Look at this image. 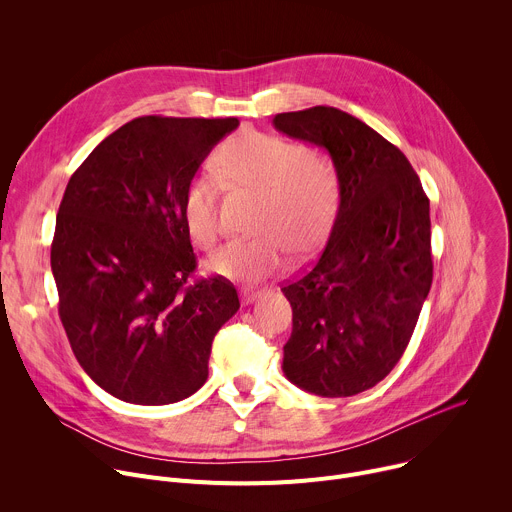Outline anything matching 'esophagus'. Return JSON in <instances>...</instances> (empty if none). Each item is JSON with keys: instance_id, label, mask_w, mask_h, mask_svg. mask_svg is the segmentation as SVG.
<instances>
[{"instance_id": "obj_1", "label": "esophagus", "mask_w": 512, "mask_h": 512, "mask_svg": "<svg viewBox=\"0 0 512 512\" xmlns=\"http://www.w3.org/2000/svg\"><path fill=\"white\" fill-rule=\"evenodd\" d=\"M261 296V291H251V289H243L241 291V300H243V304H253L257 298Z\"/></svg>"}]
</instances>
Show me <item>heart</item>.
I'll list each match as a JSON object with an SVG mask.
<instances>
[{"mask_svg":"<svg viewBox=\"0 0 512 512\" xmlns=\"http://www.w3.org/2000/svg\"><path fill=\"white\" fill-rule=\"evenodd\" d=\"M214 174L196 176L184 194V221L190 237L212 247L221 235L218 202L224 182L233 190L257 192L255 231L218 249L208 267L212 273L259 281L277 271L285 251H310L332 225L338 206V172L320 145L243 131L229 139L212 160Z\"/></svg>","mask_w":512,"mask_h":512,"instance_id":"b5f03b06","label":"heart"}]
</instances>
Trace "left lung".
<instances>
[{"label":"left lung","mask_w":512,"mask_h":512,"mask_svg":"<svg viewBox=\"0 0 512 512\" xmlns=\"http://www.w3.org/2000/svg\"><path fill=\"white\" fill-rule=\"evenodd\" d=\"M273 125L324 148L340 190L322 255L281 287L294 310L281 369L308 393L350 397L383 381L411 340L433 279L429 200L403 152L340 109L279 113Z\"/></svg>","instance_id":"8db88e82"}]
</instances>
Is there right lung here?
<instances>
[{"mask_svg":"<svg viewBox=\"0 0 512 512\" xmlns=\"http://www.w3.org/2000/svg\"><path fill=\"white\" fill-rule=\"evenodd\" d=\"M237 117H137L70 176L50 267L83 371L109 395L170 405L208 379L210 346L239 310L225 277L190 281L184 194Z\"/></svg>","mask_w":512,"mask_h":512,"instance_id":"right-lung-1","label":"right lung"}]
</instances>
